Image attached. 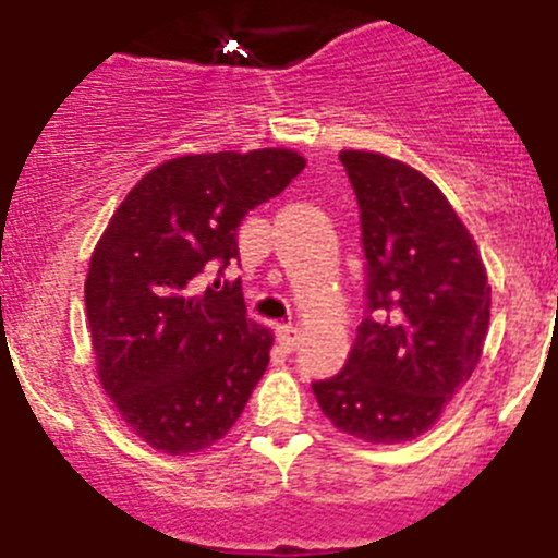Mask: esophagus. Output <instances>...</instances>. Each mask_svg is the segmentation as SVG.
Listing matches in <instances>:
<instances>
[{"instance_id": "esophagus-1", "label": "esophagus", "mask_w": 558, "mask_h": 558, "mask_svg": "<svg viewBox=\"0 0 558 558\" xmlns=\"http://www.w3.org/2000/svg\"><path fill=\"white\" fill-rule=\"evenodd\" d=\"M278 341L283 350H294L300 341V330L294 325H278Z\"/></svg>"}]
</instances>
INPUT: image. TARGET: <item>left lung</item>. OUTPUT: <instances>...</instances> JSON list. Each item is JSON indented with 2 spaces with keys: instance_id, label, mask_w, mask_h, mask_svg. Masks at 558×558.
Instances as JSON below:
<instances>
[{
  "instance_id": "obj_1",
  "label": "left lung",
  "mask_w": 558,
  "mask_h": 558,
  "mask_svg": "<svg viewBox=\"0 0 558 558\" xmlns=\"http://www.w3.org/2000/svg\"><path fill=\"white\" fill-rule=\"evenodd\" d=\"M339 160L361 210L366 314L348 364L311 389L339 430L395 445L425 434L470 380L492 289L473 235L425 174L359 149Z\"/></svg>"
}]
</instances>
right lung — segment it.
<instances>
[{
    "label": "right lung",
    "instance_id": "add662e5",
    "mask_svg": "<svg viewBox=\"0 0 558 558\" xmlns=\"http://www.w3.org/2000/svg\"><path fill=\"white\" fill-rule=\"evenodd\" d=\"M305 169L291 149L183 155L135 183L92 255L85 311L102 389L163 453L222 439L269 364L272 333L247 319L235 230ZM218 278L214 284L207 278Z\"/></svg>",
    "mask_w": 558,
    "mask_h": 558
}]
</instances>
